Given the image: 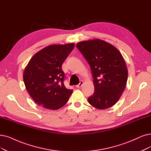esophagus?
<instances>
[{
  "label": "esophagus",
  "instance_id": "esophagus-1",
  "mask_svg": "<svg viewBox=\"0 0 151 151\" xmlns=\"http://www.w3.org/2000/svg\"><path fill=\"white\" fill-rule=\"evenodd\" d=\"M83 82L82 81H81L80 82L79 84L77 85L76 86V88H81V87L83 86Z\"/></svg>",
  "mask_w": 151,
  "mask_h": 151
}]
</instances>
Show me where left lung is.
<instances>
[{
  "instance_id": "left-lung-1",
  "label": "left lung",
  "mask_w": 151,
  "mask_h": 151,
  "mask_svg": "<svg viewBox=\"0 0 151 151\" xmlns=\"http://www.w3.org/2000/svg\"><path fill=\"white\" fill-rule=\"evenodd\" d=\"M77 48L90 66L94 93L88 102L98 109L112 107L119 99L126 86L127 69L119 50L100 39L82 41Z\"/></svg>"
}]
</instances>
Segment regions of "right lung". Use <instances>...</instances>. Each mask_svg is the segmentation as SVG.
Masks as SVG:
<instances>
[{"mask_svg":"<svg viewBox=\"0 0 151 151\" xmlns=\"http://www.w3.org/2000/svg\"><path fill=\"white\" fill-rule=\"evenodd\" d=\"M74 46L73 43L47 46L33 55L25 67L23 78L27 90L45 108H61L72 94L64 85L61 65Z\"/></svg>","mask_w":151,"mask_h":151,"instance_id":"obj_1","label":"right lung"}]
</instances>
